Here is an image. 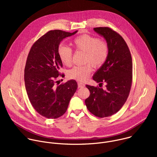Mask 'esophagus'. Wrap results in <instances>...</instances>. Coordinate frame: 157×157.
Returning a JSON list of instances; mask_svg holds the SVG:
<instances>
[{
	"label": "esophagus",
	"instance_id": "1",
	"mask_svg": "<svg viewBox=\"0 0 157 157\" xmlns=\"http://www.w3.org/2000/svg\"><path fill=\"white\" fill-rule=\"evenodd\" d=\"M78 87H83L85 86V84L82 82H78Z\"/></svg>",
	"mask_w": 157,
	"mask_h": 157
}]
</instances>
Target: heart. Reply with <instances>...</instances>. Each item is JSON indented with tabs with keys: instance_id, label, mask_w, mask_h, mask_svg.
<instances>
[{
	"instance_id": "1",
	"label": "heart",
	"mask_w": 157,
	"mask_h": 157,
	"mask_svg": "<svg viewBox=\"0 0 157 157\" xmlns=\"http://www.w3.org/2000/svg\"><path fill=\"white\" fill-rule=\"evenodd\" d=\"M73 44L76 50L85 53L84 63H87L83 66H75L68 71V77L78 81H84L92 72V64L94 68H98L105 63L109 55V45L105 41L89 34H82L76 36L73 41ZM58 54L64 65L70 66L72 64L71 48L60 45L58 47Z\"/></svg>"
}]
</instances>
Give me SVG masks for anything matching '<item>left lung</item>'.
<instances>
[{"instance_id":"8db88e82","label":"left lung","mask_w":157,"mask_h":157,"mask_svg":"<svg viewBox=\"0 0 157 157\" xmlns=\"http://www.w3.org/2000/svg\"><path fill=\"white\" fill-rule=\"evenodd\" d=\"M94 30L103 36L109 45L107 59L93 78L101 85L105 82V89L86 85L90 96L85 103L91 113L103 118L117 113L128 97L132 82V59L126 42L117 32L105 27Z\"/></svg>"}]
</instances>
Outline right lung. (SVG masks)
Masks as SVG:
<instances>
[{
	"instance_id": "right-lung-1",
	"label": "right lung",
	"mask_w": 157,
	"mask_h": 157,
	"mask_svg": "<svg viewBox=\"0 0 157 157\" xmlns=\"http://www.w3.org/2000/svg\"><path fill=\"white\" fill-rule=\"evenodd\" d=\"M77 32L50 30L33 43L28 55L24 71L27 93L35 110L47 119H57L66 113L78 88L75 80L61 84L57 80L64 76L59 73L63 67L58 54L59 43Z\"/></svg>"
}]
</instances>
